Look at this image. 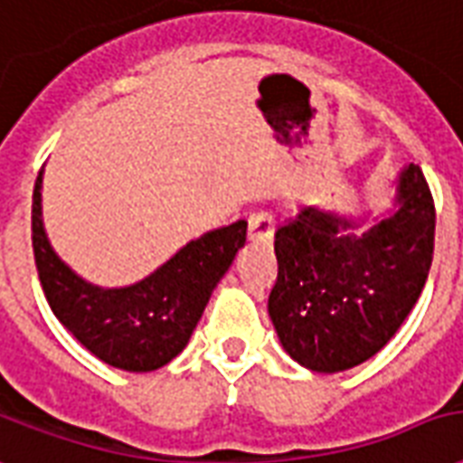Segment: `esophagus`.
I'll list each match as a JSON object with an SVG mask.
<instances>
[{
	"mask_svg": "<svg viewBox=\"0 0 463 463\" xmlns=\"http://www.w3.org/2000/svg\"><path fill=\"white\" fill-rule=\"evenodd\" d=\"M250 241L269 242L275 235V221L269 213H252L250 215Z\"/></svg>",
	"mask_w": 463,
	"mask_h": 463,
	"instance_id": "34e87169",
	"label": "esophagus"
}]
</instances>
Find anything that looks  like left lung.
<instances>
[{"label":"left lung","mask_w":463,"mask_h":463,"mask_svg":"<svg viewBox=\"0 0 463 463\" xmlns=\"http://www.w3.org/2000/svg\"><path fill=\"white\" fill-rule=\"evenodd\" d=\"M383 213L309 205L275 232L277 282L267 299L287 355L341 373L378 354L422 294L434 252V203L417 164L392 181Z\"/></svg>","instance_id":"1"}]
</instances>
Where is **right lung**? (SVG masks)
I'll use <instances>...</instances> for the list:
<instances>
[{
    "label": "right lung",
    "instance_id": "add662e5",
    "mask_svg": "<svg viewBox=\"0 0 463 463\" xmlns=\"http://www.w3.org/2000/svg\"><path fill=\"white\" fill-rule=\"evenodd\" d=\"M41 188L43 169L33 186L31 241L41 287L58 321L95 358L119 371L149 373L174 361L245 245L248 222L238 221L188 241L139 282L100 287L58 258L43 225Z\"/></svg>",
    "mask_w": 463,
    "mask_h": 463
}]
</instances>
